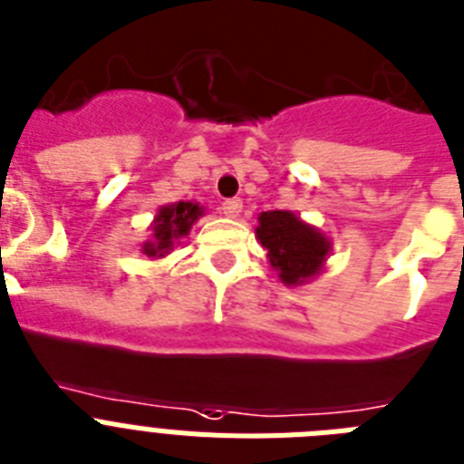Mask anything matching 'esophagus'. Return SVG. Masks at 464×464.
<instances>
[{
    "mask_svg": "<svg viewBox=\"0 0 464 464\" xmlns=\"http://www.w3.org/2000/svg\"><path fill=\"white\" fill-rule=\"evenodd\" d=\"M240 209H243V202L238 200V198H233V200H224V205H221V212L228 217V219H236L240 214Z\"/></svg>",
    "mask_w": 464,
    "mask_h": 464,
    "instance_id": "1",
    "label": "esophagus"
}]
</instances>
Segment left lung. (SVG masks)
I'll return each mask as SVG.
<instances>
[{
  "mask_svg": "<svg viewBox=\"0 0 464 464\" xmlns=\"http://www.w3.org/2000/svg\"><path fill=\"white\" fill-rule=\"evenodd\" d=\"M256 240L266 247L268 264L287 287L304 285L325 268L333 243L316 226L306 224L290 209H268L259 214Z\"/></svg>",
  "mask_w": 464,
  "mask_h": 464,
  "instance_id": "1",
  "label": "left lung"
}]
</instances>
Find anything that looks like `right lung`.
Here are the masks:
<instances>
[{
    "label": "right lung",
    "instance_id": "right-lung-1",
    "mask_svg": "<svg viewBox=\"0 0 464 464\" xmlns=\"http://www.w3.org/2000/svg\"><path fill=\"white\" fill-rule=\"evenodd\" d=\"M205 214L200 202L179 200L162 205L150 224V238L141 245V252L150 259H162L174 250V245L186 238L198 219Z\"/></svg>",
    "mask_w": 464,
    "mask_h": 464
}]
</instances>
